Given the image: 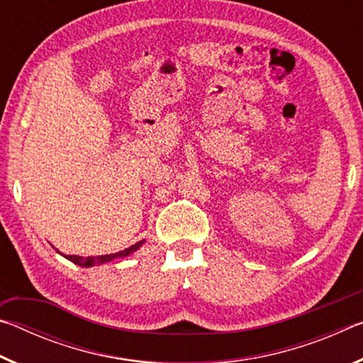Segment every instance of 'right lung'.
<instances>
[{"mask_svg":"<svg viewBox=\"0 0 363 363\" xmlns=\"http://www.w3.org/2000/svg\"><path fill=\"white\" fill-rule=\"evenodd\" d=\"M144 242H138L131 245L130 248L123 250V251H118V253H112V255H104V256H88V257H83V256H75V255H64L67 259L78 264V266L82 267H89V266H94V264H104V262H108L115 259V257H123V256H128L130 253H133V251H136L140 245H143Z\"/></svg>","mask_w":363,"mask_h":363,"instance_id":"add662e5","label":"right lung"}]
</instances>
